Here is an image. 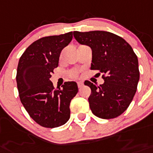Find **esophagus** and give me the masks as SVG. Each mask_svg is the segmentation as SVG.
Returning <instances> with one entry per match:
<instances>
[{
	"mask_svg": "<svg viewBox=\"0 0 153 153\" xmlns=\"http://www.w3.org/2000/svg\"><path fill=\"white\" fill-rule=\"evenodd\" d=\"M78 88H82V87L84 86V83H83V81H78Z\"/></svg>",
	"mask_w": 153,
	"mask_h": 153,
	"instance_id": "esophagus-1",
	"label": "esophagus"
}]
</instances>
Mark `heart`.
Returning a JSON list of instances; mask_svg holds the SVG:
<instances>
[{
	"mask_svg": "<svg viewBox=\"0 0 153 153\" xmlns=\"http://www.w3.org/2000/svg\"><path fill=\"white\" fill-rule=\"evenodd\" d=\"M76 75H77L76 72H72V73L71 74V75H72V77H75V76H76Z\"/></svg>",
	"mask_w": 153,
	"mask_h": 153,
	"instance_id": "obj_1",
	"label": "heart"
}]
</instances>
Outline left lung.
Masks as SVG:
<instances>
[{"label": "left lung", "instance_id": "obj_1", "mask_svg": "<svg viewBox=\"0 0 153 153\" xmlns=\"http://www.w3.org/2000/svg\"><path fill=\"white\" fill-rule=\"evenodd\" d=\"M79 44L92 51L91 68L102 74L100 86L88 81V98L93 114L103 119L116 118L129 106L140 79L138 59L129 44L121 37L105 31H74Z\"/></svg>", "mask_w": 153, "mask_h": 153}]
</instances>
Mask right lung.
<instances>
[{
  "label": "right lung",
  "mask_w": 153,
  "mask_h": 153,
  "mask_svg": "<svg viewBox=\"0 0 153 153\" xmlns=\"http://www.w3.org/2000/svg\"><path fill=\"white\" fill-rule=\"evenodd\" d=\"M72 40V31L37 40L25 50L17 67L16 83L22 105L31 118L45 128H56L70 118V102L78 93L75 81L55 89L51 81L59 55Z\"/></svg>",
  "instance_id": "1"
}]
</instances>
